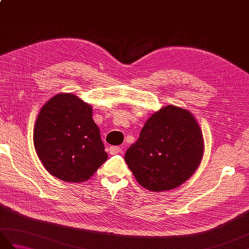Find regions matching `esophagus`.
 Listing matches in <instances>:
<instances>
[{
  "label": "esophagus",
  "mask_w": 249,
  "mask_h": 249,
  "mask_svg": "<svg viewBox=\"0 0 249 249\" xmlns=\"http://www.w3.org/2000/svg\"><path fill=\"white\" fill-rule=\"evenodd\" d=\"M121 152V147L120 146H110L109 147V153L111 155H115V154H119Z\"/></svg>",
  "instance_id": "esophagus-1"
}]
</instances>
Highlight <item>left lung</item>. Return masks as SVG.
<instances>
[{"instance_id":"8db88e82","label":"left lung","mask_w":249,"mask_h":249,"mask_svg":"<svg viewBox=\"0 0 249 249\" xmlns=\"http://www.w3.org/2000/svg\"><path fill=\"white\" fill-rule=\"evenodd\" d=\"M203 156V137L189 111L168 105L153 113L139 139L125 153L137 182L151 192H165L193 176Z\"/></svg>"}]
</instances>
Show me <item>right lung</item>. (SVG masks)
Instances as JSON below:
<instances>
[{"mask_svg":"<svg viewBox=\"0 0 249 249\" xmlns=\"http://www.w3.org/2000/svg\"><path fill=\"white\" fill-rule=\"evenodd\" d=\"M92 107L61 93L41 107L33 140L37 155L52 176L64 182H86L107 160Z\"/></svg>","mask_w":249,"mask_h":249,"instance_id":"right-lung-1","label":"right lung"}]
</instances>
